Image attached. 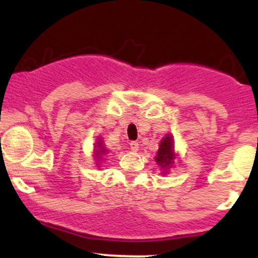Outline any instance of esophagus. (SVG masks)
Segmentation results:
<instances>
[{
    "mask_svg": "<svg viewBox=\"0 0 258 258\" xmlns=\"http://www.w3.org/2000/svg\"><path fill=\"white\" fill-rule=\"evenodd\" d=\"M130 147H131V150L134 151V152H137V151H139V142L136 141L130 142Z\"/></svg>",
    "mask_w": 258,
    "mask_h": 258,
    "instance_id": "34e87169",
    "label": "esophagus"
}]
</instances>
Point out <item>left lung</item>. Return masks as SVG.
<instances>
[{
    "label": "left lung",
    "instance_id": "obj_1",
    "mask_svg": "<svg viewBox=\"0 0 258 258\" xmlns=\"http://www.w3.org/2000/svg\"><path fill=\"white\" fill-rule=\"evenodd\" d=\"M175 148H173V137L171 135H167L163 137L160 142V148L157 151L155 161L157 165L163 170V173H167L171 166L173 165L175 160Z\"/></svg>",
    "mask_w": 258,
    "mask_h": 258
}]
</instances>
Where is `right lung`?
<instances>
[{
    "instance_id": "add662e5",
    "label": "right lung",
    "mask_w": 258,
    "mask_h": 258,
    "mask_svg": "<svg viewBox=\"0 0 258 258\" xmlns=\"http://www.w3.org/2000/svg\"><path fill=\"white\" fill-rule=\"evenodd\" d=\"M105 153H107V150L105 148V146L102 144V140L98 139L97 140V144L95 145V158L97 162H100L101 158H102V156L105 155Z\"/></svg>"
}]
</instances>
